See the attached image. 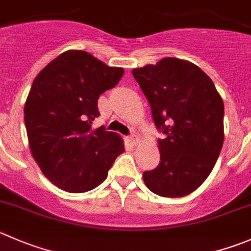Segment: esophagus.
<instances>
[{"label":"esophagus","mask_w":251,"mask_h":251,"mask_svg":"<svg viewBox=\"0 0 251 251\" xmlns=\"http://www.w3.org/2000/svg\"><path fill=\"white\" fill-rule=\"evenodd\" d=\"M128 141H130L133 146H137L138 142H140V137H138L137 135H131L130 138H128Z\"/></svg>","instance_id":"obj_1"}]
</instances>
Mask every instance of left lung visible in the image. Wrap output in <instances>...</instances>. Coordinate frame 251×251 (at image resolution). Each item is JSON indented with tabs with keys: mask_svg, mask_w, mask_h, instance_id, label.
Wrapping results in <instances>:
<instances>
[{
	"mask_svg": "<svg viewBox=\"0 0 251 251\" xmlns=\"http://www.w3.org/2000/svg\"><path fill=\"white\" fill-rule=\"evenodd\" d=\"M132 75L165 135L158 141L160 163L143 173V181L163 198L189 195L207 179L222 150V97L200 67L180 58L165 57Z\"/></svg>",
	"mask_w": 251,
	"mask_h": 251,
	"instance_id": "left-lung-1",
	"label": "left lung"
}]
</instances>
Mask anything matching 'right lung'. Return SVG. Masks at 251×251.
I'll return each mask as SVG.
<instances>
[{"label": "right lung", "instance_id": "obj_1", "mask_svg": "<svg viewBox=\"0 0 251 251\" xmlns=\"http://www.w3.org/2000/svg\"><path fill=\"white\" fill-rule=\"evenodd\" d=\"M121 67H110L82 50H69L46 65L24 105L29 147L46 177L67 193H87L105 180L125 151L116 132L92 130L98 99L119 83Z\"/></svg>", "mask_w": 251, "mask_h": 251}]
</instances>
